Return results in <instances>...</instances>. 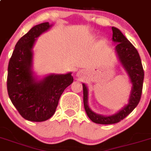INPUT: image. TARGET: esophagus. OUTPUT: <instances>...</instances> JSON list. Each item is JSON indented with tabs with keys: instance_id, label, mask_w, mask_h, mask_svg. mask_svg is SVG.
Returning <instances> with one entry per match:
<instances>
[{
	"instance_id": "esophagus-1",
	"label": "esophagus",
	"mask_w": 151,
	"mask_h": 151,
	"mask_svg": "<svg viewBox=\"0 0 151 151\" xmlns=\"http://www.w3.org/2000/svg\"><path fill=\"white\" fill-rule=\"evenodd\" d=\"M83 72L82 71V70H80V71L78 72V73H77V76H78V78H81L82 76H83Z\"/></svg>"
}]
</instances>
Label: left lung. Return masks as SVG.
<instances>
[{"label":"left lung","instance_id":"8db88e82","mask_svg":"<svg viewBox=\"0 0 151 151\" xmlns=\"http://www.w3.org/2000/svg\"><path fill=\"white\" fill-rule=\"evenodd\" d=\"M112 40L116 43L115 52L121 65L128 75L131 83V91L128 103L116 113L109 116L98 114L93 112L88 104V88L85 83H82L83 91V105L87 116L93 122L100 124H116L125 118L137 106L142 93L144 72L140 55L137 49L126 38L118 28L112 27Z\"/></svg>","mask_w":151,"mask_h":151}]
</instances>
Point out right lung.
I'll return each mask as SVG.
<instances>
[{
  "mask_svg": "<svg viewBox=\"0 0 151 151\" xmlns=\"http://www.w3.org/2000/svg\"><path fill=\"white\" fill-rule=\"evenodd\" d=\"M52 27L48 22L33 27L17 41L8 64L9 97L20 114L34 122L45 121L54 115L60 96L73 81L71 72L38 78L33 70L37 38Z\"/></svg>",
  "mask_w": 151,
  "mask_h": 151,
  "instance_id": "right-lung-1",
  "label": "right lung"
}]
</instances>
